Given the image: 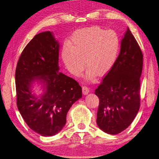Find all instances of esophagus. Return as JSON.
<instances>
[{
    "label": "esophagus",
    "instance_id": "obj_1",
    "mask_svg": "<svg viewBox=\"0 0 159 159\" xmlns=\"http://www.w3.org/2000/svg\"><path fill=\"white\" fill-rule=\"evenodd\" d=\"M90 91L89 89L86 86H83V93L84 95H87L88 93Z\"/></svg>",
    "mask_w": 159,
    "mask_h": 159
}]
</instances>
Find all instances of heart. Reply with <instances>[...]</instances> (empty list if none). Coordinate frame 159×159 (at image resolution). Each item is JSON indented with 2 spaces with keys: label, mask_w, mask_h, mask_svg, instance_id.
<instances>
[{
  "label": "heart",
  "mask_w": 159,
  "mask_h": 159,
  "mask_svg": "<svg viewBox=\"0 0 159 159\" xmlns=\"http://www.w3.org/2000/svg\"><path fill=\"white\" fill-rule=\"evenodd\" d=\"M120 38L113 30H105L98 26L76 31L68 45L62 49V61L68 70L78 75L85 66L89 68L87 77L93 79L96 74L106 75L114 66L118 56Z\"/></svg>",
  "instance_id": "heart-1"
}]
</instances>
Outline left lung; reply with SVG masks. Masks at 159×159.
Returning a JSON list of instances; mask_svg holds the SVG:
<instances>
[{
    "instance_id": "8db88e82",
    "label": "left lung",
    "mask_w": 159,
    "mask_h": 159,
    "mask_svg": "<svg viewBox=\"0 0 159 159\" xmlns=\"http://www.w3.org/2000/svg\"><path fill=\"white\" fill-rule=\"evenodd\" d=\"M142 65V52L128 28L114 66L95 91L99 99L97 124L104 132L120 134L136 116L140 103Z\"/></svg>"
}]
</instances>
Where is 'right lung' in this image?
<instances>
[{"label":"right lung","mask_w":159,"mask_h":159,"mask_svg":"<svg viewBox=\"0 0 159 159\" xmlns=\"http://www.w3.org/2000/svg\"><path fill=\"white\" fill-rule=\"evenodd\" d=\"M59 48L52 32L36 35L24 48L16 68L18 109L27 125L43 136L58 133L72 104L82 97L79 83L58 72ZM35 81L43 88L38 97L31 89Z\"/></svg>","instance_id":"add662e5"}]
</instances>
